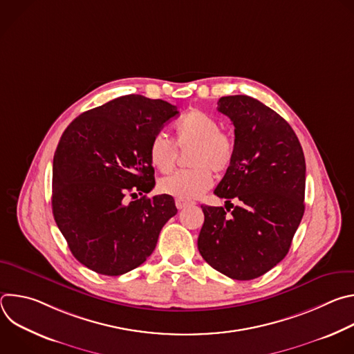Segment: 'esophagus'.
<instances>
[{
  "label": "esophagus",
  "instance_id": "1",
  "mask_svg": "<svg viewBox=\"0 0 354 354\" xmlns=\"http://www.w3.org/2000/svg\"><path fill=\"white\" fill-rule=\"evenodd\" d=\"M175 205H176V207H178L179 210H182V209H185V207H187V206H192L193 203H192V201H186V200H182V198H176V200H175Z\"/></svg>",
  "mask_w": 354,
  "mask_h": 354
}]
</instances>
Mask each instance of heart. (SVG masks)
<instances>
[{
	"label": "heart",
	"mask_w": 354,
	"mask_h": 354,
	"mask_svg": "<svg viewBox=\"0 0 354 354\" xmlns=\"http://www.w3.org/2000/svg\"><path fill=\"white\" fill-rule=\"evenodd\" d=\"M176 144L180 148L193 145L189 154L190 169L176 171L160 180L158 187L162 193L182 200H192L203 194L213 183L214 172L225 171L234 157V141L221 131V124L210 115L193 109L175 124ZM176 144L164 133L153 136L148 145L151 164L160 172L174 169L178 148Z\"/></svg>",
	"instance_id": "1"
}]
</instances>
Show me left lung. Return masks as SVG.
<instances>
[{
  "label": "left lung",
  "mask_w": 354,
  "mask_h": 354,
  "mask_svg": "<svg viewBox=\"0 0 354 354\" xmlns=\"http://www.w3.org/2000/svg\"><path fill=\"white\" fill-rule=\"evenodd\" d=\"M217 109L231 119L235 140L232 161L214 193L225 203H241L231 216L228 209L201 206L197 248L220 273L252 280L290 249L306 209V158L291 126L258 99L223 96Z\"/></svg>",
  "instance_id": "1"
}]
</instances>
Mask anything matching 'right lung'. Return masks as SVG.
Masks as SVG:
<instances>
[{"label":"right lung","instance_id":"right-lung-1","mask_svg":"<svg viewBox=\"0 0 354 354\" xmlns=\"http://www.w3.org/2000/svg\"><path fill=\"white\" fill-rule=\"evenodd\" d=\"M178 113L162 99L126 95L64 130L53 158V216L88 269L105 276L136 269L178 213L172 196H145L156 185L149 141ZM137 192L145 196L136 199ZM127 195L136 200L127 202Z\"/></svg>","mask_w":354,"mask_h":354}]
</instances>
